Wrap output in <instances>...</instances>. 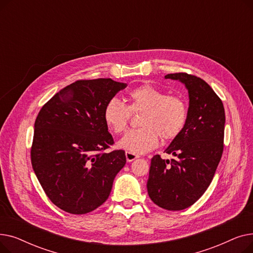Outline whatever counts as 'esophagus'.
<instances>
[{
	"mask_svg": "<svg viewBox=\"0 0 253 253\" xmlns=\"http://www.w3.org/2000/svg\"><path fill=\"white\" fill-rule=\"evenodd\" d=\"M125 155H126V160H127V162H132V161H134L135 159L139 158L138 155H135V154L130 153V152H126Z\"/></svg>",
	"mask_w": 253,
	"mask_h": 253,
	"instance_id": "obj_1",
	"label": "esophagus"
}]
</instances>
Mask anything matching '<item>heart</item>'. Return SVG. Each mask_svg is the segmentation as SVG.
<instances>
[{
  "mask_svg": "<svg viewBox=\"0 0 253 253\" xmlns=\"http://www.w3.org/2000/svg\"><path fill=\"white\" fill-rule=\"evenodd\" d=\"M129 105L117 97L106 102L103 121L108 128L119 134L128 124L131 112H140L141 127L129 130L119 140L118 147L133 154H143L154 150L160 136L163 140L176 138L188 121V106L176 95L167 93L153 85H141L128 92Z\"/></svg>",
  "mask_w": 253,
  "mask_h": 253,
  "instance_id": "heart-1",
  "label": "heart"
}]
</instances>
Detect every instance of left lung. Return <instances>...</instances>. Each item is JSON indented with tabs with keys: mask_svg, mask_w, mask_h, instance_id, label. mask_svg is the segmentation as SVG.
I'll return each instance as SVG.
<instances>
[{
	"mask_svg": "<svg viewBox=\"0 0 253 253\" xmlns=\"http://www.w3.org/2000/svg\"><path fill=\"white\" fill-rule=\"evenodd\" d=\"M165 79L188 89V121L165 150L175 159L152 158L147 188L156 205L176 211L193 205L211 183L223 151L225 115L222 101L204 80L185 73Z\"/></svg>",
	"mask_w": 253,
	"mask_h": 253,
	"instance_id": "8db88e82",
	"label": "left lung"
}]
</instances>
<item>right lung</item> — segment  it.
Segmentation results:
<instances>
[{"instance_id": "1", "label": "right lung", "mask_w": 253, "mask_h": 253, "mask_svg": "<svg viewBox=\"0 0 253 253\" xmlns=\"http://www.w3.org/2000/svg\"><path fill=\"white\" fill-rule=\"evenodd\" d=\"M127 84L112 79L80 80L64 87L40 111L31 151L38 180L51 202L72 214L91 212L109 198L126 164L103 121L104 106Z\"/></svg>"}]
</instances>
